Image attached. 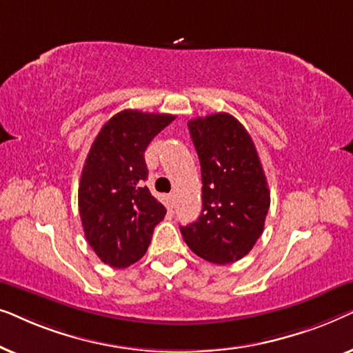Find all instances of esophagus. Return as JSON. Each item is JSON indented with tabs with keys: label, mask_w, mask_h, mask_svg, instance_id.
I'll list each match as a JSON object with an SVG mask.
<instances>
[{
	"label": "esophagus",
	"mask_w": 353,
	"mask_h": 353,
	"mask_svg": "<svg viewBox=\"0 0 353 353\" xmlns=\"http://www.w3.org/2000/svg\"><path fill=\"white\" fill-rule=\"evenodd\" d=\"M168 202H170L172 207H175V204H176V194H175V192L168 194Z\"/></svg>",
	"instance_id": "34e87169"
}]
</instances>
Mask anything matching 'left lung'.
<instances>
[{"mask_svg": "<svg viewBox=\"0 0 353 353\" xmlns=\"http://www.w3.org/2000/svg\"><path fill=\"white\" fill-rule=\"evenodd\" d=\"M199 156L202 212L180 226L192 252L212 263H233L263 233L270 191L257 149L239 120L226 112L188 122Z\"/></svg>", "mask_w": 353, "mask_h": 353, "instance_id": "8db88e82", "label": "left lung"}]
</instances>
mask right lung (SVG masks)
Returning a JSON list of instances; mask_svg holds the SVG:
<instances>
[{"instance_id": "right-lung-1", "label": "right lung", "mask_w": 353, "mask_h": 353, "mask_svg": "<svg viewBox=\"0 0 353 353\" xmlns=\"http://www.w3.org/2000/svg\"><path fill=\"white\" fill-rule=\"evenodd\" d=\"M175 120L127 109L105 122L91 144L79 186L85 238L104 263L127 268L146 254L167 210L144 181V151Z\"/></svg>"}]
</instances>
